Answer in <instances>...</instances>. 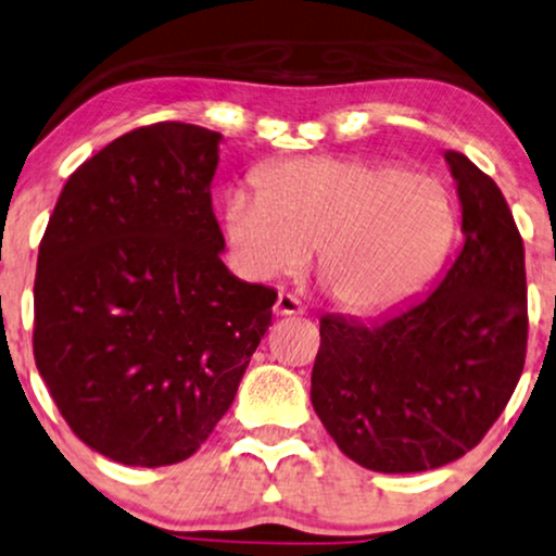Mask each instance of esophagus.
I'll return each mask as SVG.
<instances>
[{"mask_svg": "<svg viewBox=\"0 0 556 556\" xmlns=\"http://www.w3.org/2000/svg\"><path fill=\"white\" fill-rule=\"evenodd\" d=\"M274 315H302L305 313V307H302V302L294 298V294L290 292H282L277 298V302H274Z\"/></svg>", "mask_w": 556, "mask_h": 556, "instance_id": "34e87169", "label": "esophagus"}]
</instances>
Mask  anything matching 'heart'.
Wrapping results in <instances>:
<instances>
[{
    "mask_svg": "<svg viewBox=\"0 0 556 556\" xmlns=\"http://www.w3.org/2000/svg\"><path fill=\"white\" fill-rule=\"evenodd\" d=\"M223 226L256 279L294 274L315 251V282L336 307L371 315L424 287L456 233L454 202L433 177L362 159H294L233 189Z\"/></svg>",
    "mask_w": 556,
    "mask_h": 556,
    "instance_id": "heart-1",
    "label": "heart"
}]
</instances>
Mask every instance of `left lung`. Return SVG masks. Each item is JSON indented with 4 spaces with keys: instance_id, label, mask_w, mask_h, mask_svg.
Instances as JSON below:
<instances>
[{
    "instance_id": "left-lung-1",
    "label": "left lung",
    "mask_w": 556,
    "mask_h": 556,
    "mask_svg": "<svg viewBox=\"0 0 556 556\" xmlns=\"http://www.w3.org/2000/svg\"><path fill=\"white\" fill-rule=\"evenodd\" d=\"M465 245L426 298L375 323L323 315L311 400L356 465L384 475L444 467L490 431L523 371V241L493 179L444 153Z\"/></svg>"
}]
</instances>
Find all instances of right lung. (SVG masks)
Wrapping results in <instances>:
<instances>
[{
  "label": "right lung",
  "mask_w": 556,
  "mask_h": 556,
  "mask_svg": "<svg viewBox=\"0 0 556 556\" xmlns=\"http://www.w3.org/2000/svg\"><path fill=\"white\" fill-rule=\"evenodd\" d=\"M223 136L125 132L76 168L38 251L33 351L61 416L128 467L185 462L228 413L277 292L228 271Z\"/></svg>",
  "instance_id": "obj_1"
}]
</instances>
